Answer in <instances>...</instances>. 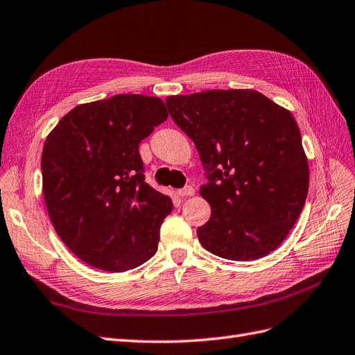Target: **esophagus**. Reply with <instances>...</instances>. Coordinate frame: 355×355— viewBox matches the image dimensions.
Segmentation results:
<instances>
[{
  "label": "esophagus",
  "mask_w": 355,
  "mask_h": 355,
  "mask_svg": "<svg viewBox=\"0 0 355 355\" xmlns=\"http://www.w3.org/2000/svg\"><path fill=\"white\" fill-rule=\"evenodd\" d=\"M177 193H178V196H181V198H184V196H193V195H195V189L191 187V186H186V187H183V189L177 190Z\"/></svg>",
  "instance_id": "1"
}]
</instances>
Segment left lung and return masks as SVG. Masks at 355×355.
I'll use <instances>...</instances> for the list:
<instances>
[{
	"label": "left lung",
	"instance_id": "1",
	"mask_svg": "<svg viewBox=\"0 0 355 355\" xmlns=\"http://www.w3.org/2000/svg\"><path fill=\"white\" fill-rule=\"evenodd\" d=\"M172 120L193 141L208 183L211 217L198 238L212 254L248 261L277 250L305 205L309 168L288 110L252 89L166 98Z\"/></svg>",
	"mask_w": 355,
	"mask_h": 355
}]
</instances>
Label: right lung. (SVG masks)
<instances>
[{
	"mask_svg": "<svg viewBox=\"0 0 355 355\" xmlns=\"http://www.w3.org/2000/svg\"><path fill=\"white\" fill-rule=\"evenodd\" d=\"M166 119L160 98L123 94L77 105L47 135L42 172L49 217L87 265L123 272L157 251L160 225L174 205L144 181L138 147Z\"/></svg>",
	"mask_w": 355,
	"mask_h": 355,
	"instance_id": "obj_1",
	"label": "right lung"
}]
</instances>
